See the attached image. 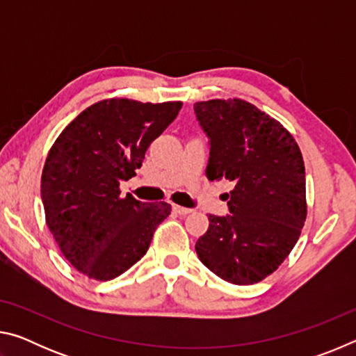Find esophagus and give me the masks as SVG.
<instances>
[{
	"mask_svg": "<svg viewBox=\"0 0 356 356\" xmlns=\"http://www.w3.org/2000/svg\"><path fill=\"white\" fill-rule=\"evenodd\" d=\"M172 210L179 215H188L191 212V209H186V207H182V206H177V204H174L172 206Z\"/></svg>",
	"mask_w": 356,
	"mask_h": 356,
	"instance_id": "esophagus-1",
	"label": "esophagus"
}]
</instances>
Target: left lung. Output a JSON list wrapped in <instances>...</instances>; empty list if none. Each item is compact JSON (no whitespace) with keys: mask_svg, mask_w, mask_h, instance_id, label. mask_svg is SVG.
<instances>
[{"mask_svg":"<svg viewBox=\"0 0 356 356\" xmlns=\"http://www.w3.org/2000/svg\"><path fill=\"white\" fill-rule=\"evenodd\" d=\"M195 113L210 138L207 179L236 182L231 215H209L197 257L231 284H256L278 270L305 226L303 155L291 131L246 100L196 102Z\"/></svg>","mask_w":356,"mask_h":356,"instance_id":"left-lung-1","label":"left lung"}]
</instances>
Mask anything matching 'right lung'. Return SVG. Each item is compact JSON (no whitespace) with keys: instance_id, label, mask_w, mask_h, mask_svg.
Returning <instances> with one entry per match:
<instances>
[{"instance_id":"obj_1","label":"right lung","mask_w":356,"mask_h":356,"mask_svg":"<svg viewBox=\"0 0 356 356\" xmlns=\"http://www.w3.org/2000/svg\"><path fill=\"white\" fill-rule=\"evenodd\" d=\"M180 108L182 102L104 99L53 143L40 179L45 222L63 256L88 278L108 281L127 272L170 215L171 204L120 196L119 184L135 176Z\"/></svg>"}]
</instances>
